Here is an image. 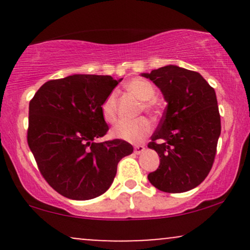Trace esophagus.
Segmentation results:
<instances>
[{
	"instance_id": "34e87169",
	"label": "esophagus",
	"mask_w": 250,
	"mask_h": 250,
	"mask_svg": "<svg viewBox=\"0 0 250 250\" xmlns=\"http://www.w3.org/2000/svg\"><path fill=\"white\" fill-rule=\"evenodd\" d=\"M145 149H146V147L145 146H141V145H139V146H135L134 147V153L135 154H142L143 151H145Z\"/></svg>"
}]
</instances>
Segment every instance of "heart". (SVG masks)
Listing matches in <instances>:
<instances>
[{
  "mask_svg": "<svg viewBox=\"0 0 250 250\" xmlns=\"http://www.w3.org/2000/svg\"><path fill=\"white\" fill-rule=\"evenodd\" d=\"M125 89L129 94L141 101L139 111H145L150 116H157L160 110L154 101L156 89L150 82L145 79H133L125 84ZM101 113L103 119L108 123H115L117 120V95L110 93L103 100L101 104ZM151 125L146 117L134 120V121H122L115 125L111 130V135L116 139L123 140L130 143L142 142L150 134Z\"/></svg>",
  "mask_w": 250,
  "mask_h": 250,
  "instance_id": "b5f03b06",
  "label": "heart"
}]
</instances>
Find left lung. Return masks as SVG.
I'll list each match as a JSON object with an SVG mask.
<instances>
[{
	"mask_svg": "<svg viewBox=\"0 0 250 250\" xmlns=\"http://www.w3.org/2000/svg\"><path fill=\"white\" fill-rule=\"evenodd\" d=\"M142 76L160 88L168 103L148 143L160 156L148 180L166 193L190 190L207 177L216 155L221 119L214 88L196 71L173 64Z\"/></svg>",
	"mask_w": 250,
	"mask_h": 250,
	"instance_id": "obj_1",
	"label": "left lung"
}]
</instances>
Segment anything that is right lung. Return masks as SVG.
Returning a JSON list of instances; mask_svg holds the SVG:
<instances>
[{"label": "right lung", "mask_w": 250, "mask_h": 250, "mask_svg": "<svg viewBox=\"0 0 250 250\" xmlns=\"http://www.w3.org/2000/svg\"><path fill=\"white\" fill-rule=\"evenodd\" d=\"M121 80L76 74L45 82L31 99L28 146L40 173L62 196L82 201L105 193L117 163L133 153L120 139L94 142L107 134L101 104Z\"/></svg>", "instance_id": "1"}]
</instances>
